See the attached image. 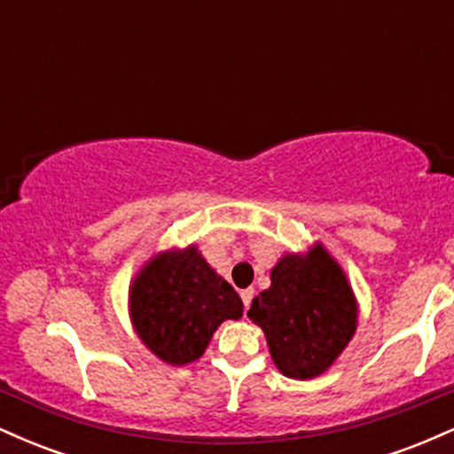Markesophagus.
Returning a JSON list of instances; mask_svg holds the SVG:
<instances>
[{
  "label": "esophagus",
  "instance_id": "1",
  "mask_svg": "<svg viewBox=\"0 0 454 454\" xmlns=\"http://www.w3.org/2000/svg\"><path fill=\"white\" fill-rule=\"evenodd\" d=\"M241 299H243L245 309H247V307L252 305V299H254V288H245V290H241Z\"/></svg>",
  "mask_w": 454,
  "mask_h": 454
}]
</instances>
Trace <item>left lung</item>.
Instances as JSON below:
<instances>
[{"instance_id": "obj_1", "label": "left lung", "mask_w": 454, "mask_h": 454, "mask_svg": "<svg viewBox=\"0 0 454 454\" xmlns=\"http://www.w3.org/2000/svg\"><path fill=\"white\" fill-rule=\"evenodd\" d=\"M247 317L264 331L275 367L284 376H322L356 333L352 286L322 243L305 254H284L270 286L252 301Z\"/></svg>"}]
</instances>
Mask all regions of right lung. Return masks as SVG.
Listing matches in <instances>:
<instances>
[{
  "label": "right lung",
  "mask_w": 454,
  "mask_h": 454,
  "mask_svg": "<svg viewBox=\"0 0 454 454\" xmlns=\"http://www.w3.org/2000/svg\"><path fill=\"white\" fill-rule=\"evenodd\" d=\"M129 320L160 361L187 364L202 356L223 320L243 316V301L211 269L196 245L147 260L129 284Z\"/></svg>",
  "instance_id": "1"
}]
</instances>
